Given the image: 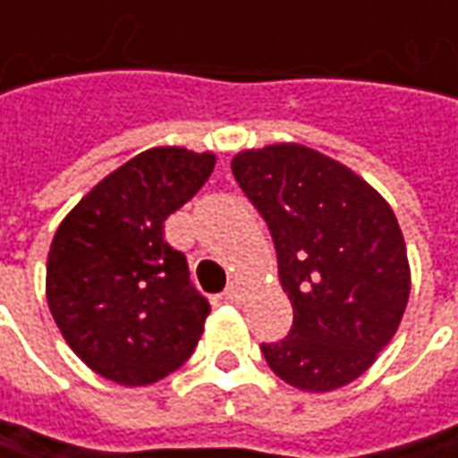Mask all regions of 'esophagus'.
<instances>
[{
	"instance_id": "esophagus-1",
	"label": "esophagus",
	"mask_w": 458,
	"mask_h": 458,
	"mask_svg": "<svg viewBox=\"0 0 458 458\" xmlns=\"http://www.w3.org/2000/svg\"><path fill=\"white\" fill-rule=\"evenodd\" d=\"M241 293H243V284H241L238 278H233V281H230V284H228V289H225V293H223V296H225L228 301H238V299H241Z\"/></svg>"
}]
</instances>
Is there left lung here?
<instances>
[{"label":"left lung","instance_id":"1","mask_svg":"<svg viewBox=\"0 0 458 458\" xmlns=\"http://www.w3.org/2000/svg\"><path fill=\"white\" fill-rule=\"evenodd\" d=\"M230 169L271 230L293 307L289 337L260 344L268 368L304 393L352 383L398 332L408 304L398 217L350 166L301 144L238 151Z\"/></svg>","mask_w":458,"mask_h":458}]
</instances>
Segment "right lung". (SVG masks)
Here are the masks:
<instances>
[{
  "instance_id": "obj_1",
  "label": "right lung",
  "mask_w": 458,
  "mask_h": 458,
  "mask_svg": "<svg viewBox=\"0 0 458 458\" xmlns=\"http://www.w3.org/2000/svg\"><path fill=\"white\" fill-rule=\"evenodd\" d=\"M215 154L154 147L103 177L60 223L47 307L75 355L119 386H151L195 352L210 304L165 220L213 174Z\"/></svg>"
}]
</instances>
